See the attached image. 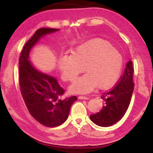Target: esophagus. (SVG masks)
I'll return each instance as SVG.
<instances>
[{"instance_id": "34e87169", "label": "esophagus", "mask_w": 153, "mask_h": 153, "mask_svg": "<svg viewBox=\"0 0 153 153\" xmlns=\"http://www.w3.org/2000/svg\"><path fill=\"white\" fill-rule=\"evenodd\" d=\"M78 99H81V100H88L89 99L88 97H85V96H79Z\"/></svg>"}]
</instances>
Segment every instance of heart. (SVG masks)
<instances>
[{
    "label": "heart",
    "mask_w": 153,
    "mask_h": 153,
    "mask_svg": "<svg viewBox=\"0 0 153 153\" xmlns=\"http://www.w3.org/2000/svg\"><path fill=\"white\" fill-rule=\"evenodd\" d=\"M121 53L108 41L95 39L74 48L72 53L61 54L58 68L65 81L72 82L85 70L70 87L74 93H88L99 86L112 87L118 81L123 68ZM84 69H83V66Z\"/></svg>",
    "instance_id": "b5f03b06"
}]
</instances>
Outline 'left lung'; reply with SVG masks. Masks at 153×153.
<instances>
[{
    "label": "left lung",
    "mask_w": 153,
    "mask_h": 153,
    "mask_svg": "<svg viewBox=\"0 0 153 153\" xmlns=\"http://www.w3.org/2000/svg\"><path fill=\"white\" fill-rule=\"evenodd\" d=\"M133 75V63L129 60L116 87L102 96L101 98L105 100L102 109L90 116L94 123L99 126L108 127L118 122L124 116L134 91Z\"/></svg>",
    "instance_id": "8db88e82"
}]
</instances>
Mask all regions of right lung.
<instances>
[{"label":"right lung","mask_w":153,"mask_h":153,"mask_svg":"<svg viewBox=\"0 0 153 153\" xmlns=\"http://www.w3.org/2000/svg\"><path fill=\"white\" fill-rule=\"evenodd\" d=\"M60 30L41 28L36 31L23 48L19 59V87L30 114L42 125L53 128L67 120L72 104L77 99L73 96L62 99L64 90L56 77L37 70L29 60L30 53L40 39Z\"/></svg>","instance_id":"right-lung-1"}]
</instances>
